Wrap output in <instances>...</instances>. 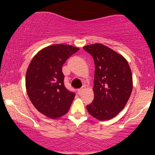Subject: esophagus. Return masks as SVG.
Here are the masks:
<instances>
[{
    "instance_id": "obj_1",
    "label": "esophagus",
    "mask_w": 155,
    "mask_h": 155,
    "mask_svg": "<svg viewBox=\"0 0 155 155\" xmlns=\"http://www.w3.org/2000/svg\"><path fill=\"white\" fill-rule=\"evenodd\" d=\"M85 90V87L84 86H83L81 88H80V89H79V90H77V92H78V94H79V95H81V94H82V92L84 91Z\"/></svg>"
}]
</instances>
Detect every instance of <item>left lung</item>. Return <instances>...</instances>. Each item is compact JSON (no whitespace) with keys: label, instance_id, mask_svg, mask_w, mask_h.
I'll use <instances>...</instances> for the list:
<instances>
[{"label":"left lung","instance_id":"left-lung-1","mask_svg":"<svg viewBox=\"0 0 155 155\" xmlns=\"http://www.w3.org/2000/svg\"><path fill=\"white\" fill-rule=\"evenodd\" d=\"M92 55L95 69L94 100L87 106L98 120H111L123 109L133 90V76L124 57L101 44L83 47Z\"/></svg>","mask_w":155,"mask_h":155}]
</instances>
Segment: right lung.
<instances>
[{"label": "right lung", "instance_id": "right-lung-1", "mask_svg": "<svg viewBox=\"0 0 155 155\" xmlns=\"http://www.w3.org/2000/svg\"><path fill=\"white\" fill-rule=\"evenodd\" d=\"M79 48L54 44L39 51L31 60L26 73L25 86L28 97L35 108L51 119L68 111L75 92L64 85L62 66Z\"/></svg>", "mask_w": 155, "mask_h": 155}]
</instances>
